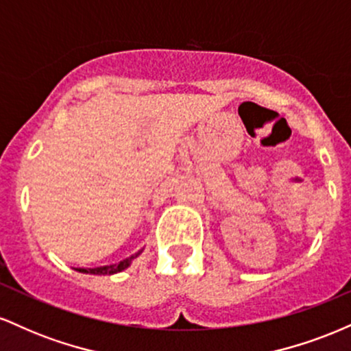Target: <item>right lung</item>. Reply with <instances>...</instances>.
Listing matches in <instances>:
<instances>
[{"instance_id": "1", "label": "right lung", "mask_w": 351, "mask_h": 351, "mask_svg": "<svg viewBox=\"0 0 351 351\" xmlns=\"http://www.w3.org/2000/svg\"><path fill=\"white\" fill-rule=\"evenodd\" d=\"M143 252V249H140L138 252L132 254L130 257H127V259L120 261V263L117 264H110V265H100V267H94V269H84V267H79L75 269V271L82 272V274H94V276H114L117 272H122L125 269L130 267V264L134 263V259L140 256V254Z\"/></svg>"}]
</instances>
